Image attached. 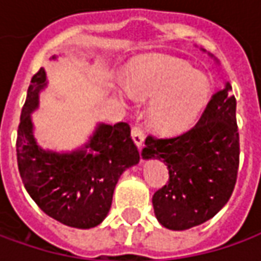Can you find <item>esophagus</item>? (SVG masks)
Masks as SVG:
<instances>
[{
  "label": "esophagus",
  "mask_w": 261,
  "mask_h": 261,
  "mask_svg": "<svg viewBox=\"0 0 261 261\" xmlns=\"http://www.w3.org/2000/svg\"><path fill=\"white\" fill-rule=\"evenodd\" d=\"M132 138H134V142L141 148L143 145V141H145V130L141 125H135L132 127Z\"/></svg>",
  "instance_id": "34e87169"
}]
</instances>
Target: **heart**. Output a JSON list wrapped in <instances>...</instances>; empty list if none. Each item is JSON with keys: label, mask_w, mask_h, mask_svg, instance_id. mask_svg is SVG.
Segmentation results:
<instances>
[{"label": "heart", "mask_w": 261, "mask_h": 261, "mask_svg": "<svg viewBox=\"0 0 261 261\" xmlns=\"http://www.w3.org/2000/svg\"><path fill=\"white\" fill-rule=\"evenodd\" d=\"M126 92L138 100L153 99L149 122L154 130L180 134L202 116L210 98V84L180 59L148 57L134 62L126 73Z\"/></svg>", "instance_id": "1"}]
</instances>
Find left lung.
Masks as SVG:
<instances>
[{"label": "left lung", "mask_w": 261, "mask_h": 261, "mask_svg": "<svg viewBox=\"0 0 261 261\" xmlns=\"http://www.w3.org/2000/svg\"><path fill=\"white\" fill-rule=\"evenodd\" d=\"M230 86L212 95L200 119L177 136L145 141L143 158L166 162L169 180L152 197L162 226L186 230L210 220L229 202L240 162L236 98Z\"/></svg>", "instance_id": "1"}]
</instances>
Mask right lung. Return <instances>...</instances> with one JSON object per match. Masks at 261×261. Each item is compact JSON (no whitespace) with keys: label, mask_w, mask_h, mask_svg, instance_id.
<instances>
[{"label":"right lung","mask_w":261,"mask_h":261,"mask_svg":"<svg viewBox=\"0 0 261 261\" xmlns=\"http://www.w3.org/2000/svg\"><path fill=\"white\" fill-rule=\"evenodd\" d=\"M45 86L41 68L31 79L17 135L18 170L27 192L38 207L61 223L91 229L107 217L115 186L123 170L136 165L141 154L126 122L100 125L85 150L58 154L38 148L30 113L38 107Z\"/></svg>","instance_id":"add662e5"}]
</instances>
